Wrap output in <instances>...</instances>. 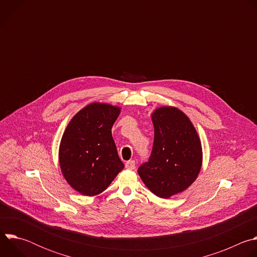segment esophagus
<instances>
[{"label": "esophagus", "instance_id": "34e87169", "mask_svg": "<svg viewBox=\"0 0 257 257\" xmlns=\"http://www.w3.org/2000/svg\"><path fill=\"white\" fill-rule=\"evenodd\" d=\"M125 167H126V169H128V170H134V169H135V162H134V161H128V162L125 164Z\"/></svg>", "mask_w": 257, "mask_h": 257}]
</instances>
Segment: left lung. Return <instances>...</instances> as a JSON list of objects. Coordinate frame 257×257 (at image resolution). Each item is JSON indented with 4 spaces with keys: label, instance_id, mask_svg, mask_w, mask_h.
Listing matches in <instances>:
<instances>
[{
    "label": "left lung",
    "instance_id": "8db88e82",
    "mask_svg": "<svg viewBox=\"0 0 257 257\" xmlns=\"http://www.w3.org/2000/svg\"><path fill=\"white\" fill-rule=\"evenodd\" d=\"M155 139L149 162L138 174L154 194L170 198L186 190L202 165L201 141L189 118L175 106H161L152 114Z\"/></svg>",
    "mask_w": 257,
    "mask_h": 257
}]
</instances>
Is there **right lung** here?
I'll return each mask as SVG.
<instances>
[{
	"label": "right lung",
	"instance_id": "add662e5",
	"mask_svg": "<svg viewBox=\"0 0 257 257\" xmlns=\"http://www.w3.org/2000/svg\"><path fill=\"white\" fill-rule=\"evenodd\" d=\"M120 113V106L92 102L64 131L59 148L61 171L68 184L82 195L101 193L124 169L112 136Z\"/></svg>",
	"mask_w": 257,
	"mask_h": 257
}]
</instances>
